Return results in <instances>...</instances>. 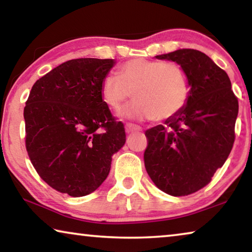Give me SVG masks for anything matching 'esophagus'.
<instances>
[{
    "label": "esophagus",
    "mask_w": 252,
    "mask_h": 252,
    "mask_svg": "<svg viewBox=\"0 0 252 252\" xmlns=\"http://www.w3.org/2000/svg\"><path fill=\"white\" fill-rule=\"evenodd\" d=\"M136 131H141V127L135 125H132V123H127L126 126V133H132V132H136Z\"/></svg>",
    "instance_id": "esophagus-1"
}]
</instances>
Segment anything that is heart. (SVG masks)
<instances>
[{
	"label": "heart",
	"mask_w": 252,
	"mask_h": 252,
	"mask_svg": "<svg viewBox=\"0 0 252 252\" xmlns=\"http://www.w3.org/2000/svg\"><path fill=\"white\" fill-rule=\"evenodd\" d=\"M119 74L104 76L101 95L104 103L117 112L129 103L134 93L138 102L126 111V118L169 120L177 117L190 100V76L179 63L133 59L123 63Z\"/></svg>",
	"instance_id": "b5f03b06"
}]
</instances>
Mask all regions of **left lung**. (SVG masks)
Listing matches in <instances>:
<instances>
[{
  "label": "left lung",
  "mask_w": 252,
  "mask_h": 252,
  "mask_svg": "<svg viewBox=\"0 0 252 252\" xmlns=\"http://www.w3.org/2000/svg\"><path fill=\"white\" fill-rule=\"evenodd\" d=\"M157 59L171 60L187 70L190 100L177 117L146 131V170L163 192L182 197L211 181L232 150L238 99L228 74L202 52L181 49Z\"/></svg>",
  "instance_id": "1"
}]
</instances>
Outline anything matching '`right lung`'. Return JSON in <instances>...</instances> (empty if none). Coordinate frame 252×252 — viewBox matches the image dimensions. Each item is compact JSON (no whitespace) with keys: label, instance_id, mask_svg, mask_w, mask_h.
<instances>
[{"label":"right lung","instance_id":"add662e5","mask_svg":"<svg viewBox=\"0 0 252 252\" xmlns=\"http://www.w3.org/2000/svg\"><path fill=\"white\" fill-rule=\"evenodd\" d=\"M114 61H66L42 76L25 102V148L43 181L71 197L90 194L103 182L126 130L101 95Z\"/></svg>","mask_w":252,"mask_h":252}]
</instances>
